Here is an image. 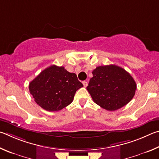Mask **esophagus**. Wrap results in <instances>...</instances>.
<instances>
[{"label":"esophagus","instance_id":"obj_1","mask_svg":"<svg viewBox=\"0 0 159 159\" xmlns=\"http://www.w3.org/2000/svg\"><path fill=\"white\" fill-rule=\"evenodd\" d=\"M82 84H83V85H84V87H87V85H88V82H86V81H83L82 82Z\"/></svg>","mask_w":159,"mask_h":159}]
</instances>
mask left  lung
Segmentation results:
<instances>
[{"label": "left lung", "mask_w": 159, "mask_h": 159, "mask_svg": "<svg viewBox=\"0 0 159 159\" xmlns=\"http://www.w3.org/2000/svg\"><path fill=\"white\" fill-rule=\"evenodd\" d=\"M87 89L97 105L115 111L129 103L137 89L135 80L124 68L115 65L98 66L92 72Z\"/></svg>", "instance_id": "left-lung-1"}]
</instances>
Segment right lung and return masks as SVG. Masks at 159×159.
Masks as SVG:
<instances>
[{
  "label": "right lung",
  "mask_w": 159,
  "mask_h": 159,
  "mask_svg": "<svg viewBox=\"0 0 159 159\" xmlns=\"http://www.w3.org/2000/svg\"><path fill=\"white\" fill-rule=\"evenodd\" d=\"M82 87L76 74L67 71L63 66L52 65L30 82L29 91L42 108L55 112L70 104L76 91Z\"/></svg>",
  "instance_id": "obj_1"
}]
</instances>
